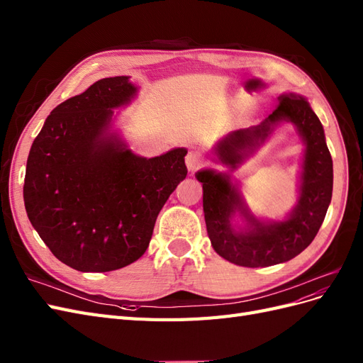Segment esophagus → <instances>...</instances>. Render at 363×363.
Instances as JSON below:
<instances>
[{
	"instance_id": "esophagus-1",
	"label": "esophagus",
	"mask_w": 363,
	"mask_h": 363,
	"mask_svg": "<svg viewBox=\"0 0 363 363\" xmlns=\"http://www.w3.org/2000/svg\"><path fill=\"white\" fill-rule=\"evenodd\" d=\"M203 163H204V160H203V156L200 151L191 150L188 155H186V167H188L189 171L200 169L203 167Z\"/></svg>"
}]
</instances>
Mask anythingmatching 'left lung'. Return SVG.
Instances as JSON below:
<instances>
[{
	"label": "left lung",
	"instance_id": "1",
	"mask_svg": "<svg viewBox=\"0 0 363 363\" xmlns=\"http://www.w3.org/2000/svg\"><path fill=\"white\" fill-rule=\"evenodd\" d=\"M280 123L294 124L306 145L298 203L286 219L259 221L225 172L203 169L195 175L203 183V211L212 247L219 256L239 267H271L298 256L315 239L332 201L333 162L324 128L300 95H280L276 111L259 125L232 131L219 140L215 147L216 159L236 169ZM236 211L246 218L245 230L231 227V216Z\"/></svg>",
	"mask_w": 363,
	"mask_h": 363
}]
</instances>
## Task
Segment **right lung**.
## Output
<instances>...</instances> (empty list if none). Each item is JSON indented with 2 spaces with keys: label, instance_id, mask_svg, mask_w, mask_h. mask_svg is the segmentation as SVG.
<instances>
[{
  "label": "right lung",
  "instance_id": "obj_1",
  "mask_svg": "<svg viewBox=\"0 0 363 363\" xmlns=\"http://www.w3.org/2000/svg\"><path fill=\"white\" fill-rule=\"evenodd\" d=\"M136 92L125 75L95 82L54 108L30 150L28 219L52 255L77 271L106 272L138 260L188 174L184 148L140 157L108 131L113 108Z\"/></svg>",
  "mask_w": 363,
  "mask_h": 363
}]
</instances>
